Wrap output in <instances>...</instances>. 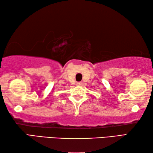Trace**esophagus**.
Returning a JSON list of instances; mask_svg holds the SVG:
<instances>
[{
    "instance_id": "1",
    "label": "esophagus",
    "mask_w": 153,
    "mask_h": 153,
    "mask_svg": "<svg viewBox=\"0 0 153 153\" xmlns=\"http://www.w3.org/2000/svg\"><path fill=\"white\" fill-rule=\"evenodd\" d=\"M76 85H82V82H77V83H76Z\"/></svg>"
}]
</instances>
